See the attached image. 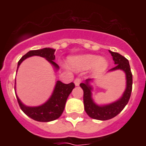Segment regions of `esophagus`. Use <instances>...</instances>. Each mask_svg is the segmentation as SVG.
Returning a JSON list of instances; mask_svg holds the SVG:
<instances>
[{"instance_id": "34e87169", "label": "esophagus", "mask_w": 146, "mask_h": 146, "mask_svg": "<svg viewBox=\"0 0 146 146\" xmlns=\"http://www.w3.org/2000/svg\"><path fill=\"white\" fill-rule=\"evenodd\" d=\"M81 79L80 78H76L75 80H74V84H75L76 86H79L80 84V82H81Z\"/></svg>"}]
</instances>
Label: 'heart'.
Wrapping results in <instances>:
<instances>
[{
    "label": "heart",
    "mask_w": 146,
    "mask_h": 146,
    "mask_svg": "<svg viewBox=\"0 0 146 146\" xmlns=\"http://www.w3.org/2000/svg\"><path fill=\"white\" fill-rule=\"evenodd\" d=\"M108 64L106 58L92 54L77 55L69 59V67L76 71L87 70L93 67L95 73H100L107 69Z\"/></svg>",
    "instance_id": "heart-1"
}]
</instances>
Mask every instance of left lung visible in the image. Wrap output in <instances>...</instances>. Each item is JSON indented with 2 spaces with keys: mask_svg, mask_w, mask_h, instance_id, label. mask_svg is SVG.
Returning a JSON list of instances; mask_svg holds the SVG:
<instances>
[{
  "mask_svg": "<svg viewBox=\"0 0 146 146\" xmlns=\"http://www.w3.org/2000/svg\"><path fill=\"white\" fill-rule=\"evenodd\" d=\"M109 52L113 56L115 64V66L110 69V72L120 69L123 71L126 74V87L122 96L118 100L110 104L98 105L93 100L91 93L93 88L89 83L93 80L87 79L84 83L80 84V86L83 90V102L86 113L89 117L100 121L111 119L119 114L128 103L132 90V74L129 60L118 52H112L110 50H109Z\"/></svg>",
  "mask_w": 146,
  "mask_h": 146,
  "instance_id": "8db88e82",
  "label": "left lung"
}]
</instances>
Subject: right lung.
I'll return each mask as SVG.
<instances>
[{
  "label": "right lung",
  "mask_w": 146,
  "mask_h": 146,
  "mask_svg": "<svg viewBox=\"0 0 146 146\" xmlns=\"http://www.w3.org/2000/svg\"><path fill=\"white\" fill-rule=\"evenodd\" d=\"M55 50L52 48H43L36 50H31L20 58L17 64V69L20 64L27 58L37 55L44 58L52 64L56 70L59 69V66L54 62L55 56L54 55ZM75 87L73 82L69 84H64L60 81L58 80L55 84V88L50 99L43 104L38 107H28L23 104L18 98L16 94L17 102L23 113L27 115L32 119L40 122H49L56 120L64 112L66 102L69 94ZM15 90H16L15 87Z\"/></svg>",
  "instance_id": "obj_1"
}]
</instances>
